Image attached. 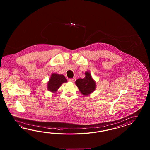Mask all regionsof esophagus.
<instances>
[{
  "label": "esophagus",
  "instance_id": "34e87169",
  "mask_svg": "<svg viewBox=\"0 0 150 150\" xmlns=\"http://www.w3.org/2000/svg\"><path fill=\"white\" fill-rule=\"evenodd\" d=\"M69 80L70 81H71V82H73V83H74V82L76 81V78H71V79H69Z\"/></svg>",
  "mask_w": 150,
  "mask_h": 150
}]
</instances>
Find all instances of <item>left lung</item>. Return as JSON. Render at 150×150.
<instances>
[{
  "label": "left lung",
  "instance_id": "obj_1",
  "mask_svg": "<svg viewBox=\"0 0 150 150\" xmlns=\"http://www.w3.org/2000/svg\"><path fill=\"white\" fill-rule=\"evenodd\" d=\"M85 74V77L84 78H79L76 80V85L81 94L84 96H88L96 89V82L89 72L87 71Z\"/></svg>",
  "mask_w": 150,
  "mask_h": 150
}]
</instances>
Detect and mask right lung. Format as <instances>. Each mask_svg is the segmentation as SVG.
<instances>
[{"label":"right lung","mask_w":150,"mask_h":150,"mask_svg":"<svg viewBox=\"0 0 150 150\" xmlns=\"http://www.w3.org/2000/svg\"><path fill=\"white\" fill-rule=\"evenodd\" d=\"M67 81L64 75L56 73L52 74L47 83V88L51 92H56L62 83H67Z\"/></svg>","instance_id":"add662e5"}]
</instances>
